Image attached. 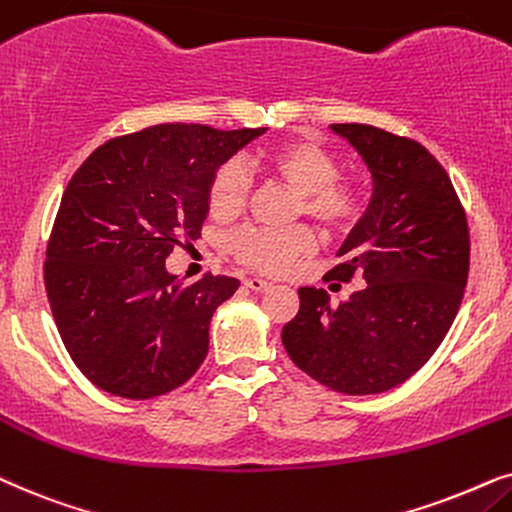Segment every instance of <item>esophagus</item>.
Masks as SVG:
<instances>
[{
    "mask_svg": "<svg viewBox=\"0 0 512 512\" xmlns=\"http://www.w3.org/2000/svg\"><path fill=\"white\" fill-rule=\"evenodd\" d=\"M243 285H245V288L255 290V292H262V290H267L271 283L264 281V278H260V276H252V278H245Z\"/></svg>",
    "mask_w": 512,
    "mask_h": 512,
    "instance_id": "obj_1",
    "label": "esophagus"
}]
</instances>
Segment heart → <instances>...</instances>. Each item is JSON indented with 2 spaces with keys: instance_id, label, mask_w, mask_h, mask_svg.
<instances>
[{
  "instance_id": "1",
  "label": "heart",
  "mask_w": 512,
  "mask_h": 512,
  "mask_svg": "<svg viewBox=\"0 0 512 512\" xmlns=\"http://www.w3.org/2000/svg\"><path fill=\"white\" fill-rule=\"evenodd\" d=\"M255 166L267 175L283 180L302 196L306 215L327 229H349L363 213V194L349 180L339 177V161L330 149L309 138L285 140L255 159ZM250 194V175L238 161L217 168L210 180L208 208L217 220L241 215ZM238 262L262 271L290 269L299 257L316 248L313 229H260L252 227L236 234L229 243Z\"/></svg>"
}]
</instances>
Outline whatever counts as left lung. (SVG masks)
I'll use <instances>...</instances> for the list:
<instances>
[{"label":"left lung","instance_id":"obj_1","mask_svg":"<svg viewBox=\"0 0 512 512\" xmlns=\"http://www.w3.org/2000/svg\"><path fill=\"white\" fill-rule=\"evenodd\" d=\"M363 156L372 199L325 278L363 285L330 304L323 288H299V311L283 325L299 370L346 395L384 393L412 377L452 327L468 281L463 206L438 159L417 140L365 124H332Z\"/></svg>","mask_w":512,"mask_h":512}]
</instances>
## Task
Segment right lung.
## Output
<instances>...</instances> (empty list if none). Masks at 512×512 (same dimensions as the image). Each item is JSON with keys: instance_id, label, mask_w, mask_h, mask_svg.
Here are the masks:
<instances>
[{"instance_id": "add662e5", "label": "right lung", "mask_w": 512, "mask_h": 512, "mask_svg": "<svg viewBox=\"0 0 512 512\" xmlns=\"http://www.w3.org/2000/svg\"><path fill=\"white\" fill-rule=\"evenodd\" d=\"M267 128L159 124L107 140L60 201L44 283L58 332L81 374L119 398L182 386L208 353L217 306L238 278L192 285L168 274L180 238H199L210 180Z\"/></svg>"}]
</instances>
